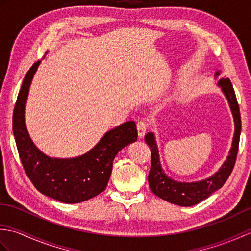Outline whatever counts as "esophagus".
<instances>
[{"mask_svg": "<svg viewBox=\"0 0 251 251\" xmlns=\"http://www.w3.org/2000/svg\"><path fill=\"white\" fill-rule=\"evenodd\" d=\"M147 129H148V125L146 122L139 121L137 123V130H138V136H139V138H142L145 136Z\"/></svg>", "mask_w": 251, "mask_h": 251, "instance_id": "34e87169", "label": "esophagus"}]
</instances>
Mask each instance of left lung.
Segmentation results:
<instances>
[{
  "label": "left lung",
  "mask_w": 251,
  "mask_h": 251,
  "mask_svg": "<svg viewBox=\"0 0 251 251\" xmlns=\"http://www.w3.org/2000/svg\"><path fill=\"white\" fill-rule=\"evenodd\" d=\"M219 75L220 71H217L215 77L218 78ZM218 86L221 88L223 95L226 96L227 100L228 105H230L235 130H234L232 147L230 149V152H228V156L219 170L210 176L209 178L195 181V182H179V181H176L168 177L163 170L161 161H159L155 136H154L153 132H148L145 136L147 145L150 147L151 150V169L148 177L149 186H150L153 193L158 196L159 199L183 207L193 206L206 200L215 191L221 189L227 178L230 177L234 165H235L238 152L239 136H241L242 129L241 113H239V106L236 100L235 92H234L230 79L220 78L218 81Z\"/></svg>",
  "instance_id": "8db88e82"
}]
</instances>
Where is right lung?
I'll use <instances>...</instances> for the list:
<instances>
[{
  "label": "right lung",
  "instance_id": "obj_1",
  "mask_svg": "<svg viewBox=\"0 0 251 251\" xmlns=\"http://www.w3.org/2000/svg\"><path fill=\"white\" fill-rule=\"evenodd\" d=\"M41 61L25 74L13 114V132L25 172L42 194L66 204H76L103 192L108 184L113 159L123 148L137 140L134 121L106 131L92 150L81 156L57 158L35 147L25 126V111L29 88Z\"/></svg>",
  "mask_w": 251,
  "mask_h": 251
}]
</instances>
